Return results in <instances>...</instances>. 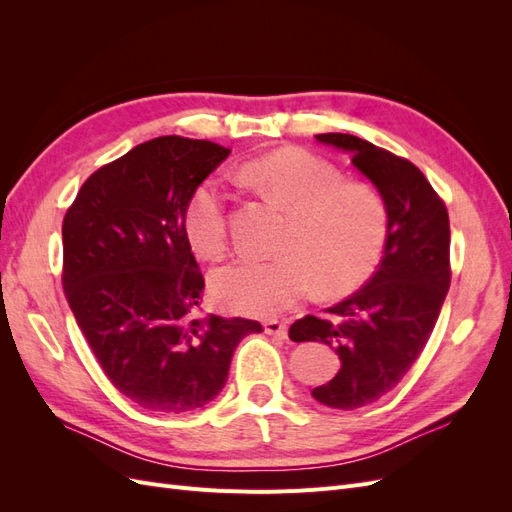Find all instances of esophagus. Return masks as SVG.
I'll use <instances>...</instances> for the list:
<instances>
[{
  "instance_id": "34e87169",
  "label": "esophagus",
  "mask_w": 512,
  "mask_h": 512,
  "mask_svg": "<svg viewBox=\"0 0 512 512\" xmlns=\"http://www.w3.org/2000/svg\"><path fill=\"white\" fill-rule=\"evenodd\" d=\"M265 333L275 337V339H286L288 337V327L282 320H267L265 322Z\"/></svg>"
}]
</instances>
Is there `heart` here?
Segmentation results:
<instances>
[{
    "label": "heart",
    "instance_id": "b5f03b06",
    "mask_svg": "<svg viewBox=\"0 0 512 512\" xmlns=\"http://www.w3.org/2000/svg\"><path fill=\"white\" fill-rule=\"evenodd\" d=\"M243 175L290 211L292 222L280 245L284 256H241L213 273L211 292L228 312L273 316L303 301L312 284L320 297H342L374 273L389 235V211L378 190L344 181L339 168L305 149L267 153ZM226 207L220 175L196 185L183 224L200 256L226 250Z\"/></svg>",
    "mask_w": 512,
    "mask_h": 512
}]
</instances>
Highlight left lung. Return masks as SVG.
<instances>
[{
	"mask_svg": "<svg viewBox=\"0 0 512 512\" xmlns=\"http://www.w3.org/2000/svg\"><path fill=\"white\" fill-rule=\"evenodd\" d=\"M344 149L382 194L389 235L378 271L327 316L290 327L292 342H322L339 354L337 376L312 395L337 410L374 404L423 352L451 286V226L444 200L410 160L352 134H316Z\"/></svg>",
	"mask_w": 512,
	"mask_h": 512,
	"instance_id": "1",
	"label": "left lung"
}]
</instances>
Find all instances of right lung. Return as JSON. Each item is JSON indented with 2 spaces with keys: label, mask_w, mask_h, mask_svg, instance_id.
<instances>
[{
  "label": "right lung",
  "mask_w": 512,
  "mask_h": 512,
  "mask_svg": "<svg viewBox=\"0 0 512 512\" xmlns=\"http://www.w3.org/2000/svg\"><path fill=\"white\" fill-rule=\"evenodd\" d=\"M230 149L158 136L104 164L64 215V284L106 378L151 412H190L218 395L241 339L262 324L198 318L205 277L185 207Z\"/></svg>",
  "instance_id": "add662e5"
}]
</instances>
